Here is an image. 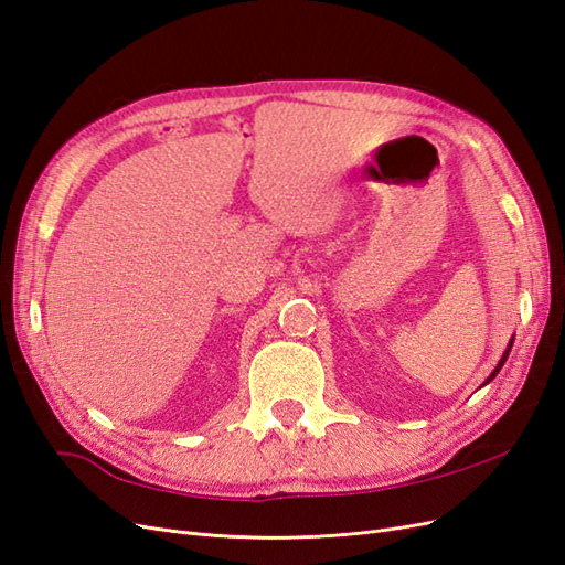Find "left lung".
I'll return each mask as SVG.
<instances>
[{
  "instance_id": "1",
  "label": "left lung",
  "mask_w": 565,
  "mask_h": 565,
  "mask_svg": "<svg viewBox=\"0 0 565 565\" xmlns=\"http://www.w3.org/2000/svg\"><path fill=\"white\" fill-rule=\"evenodd\" d=\"M511 344H514V339H509V347H507V351H504V355H502V361L498 363V367H494V370H492V374H490V377L486 380V384H490V382H492L494 377H498V372H500V370H502V365L507 363V355H509V351H511Z\"/></svg>"
}]
</instances>
